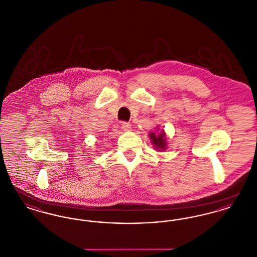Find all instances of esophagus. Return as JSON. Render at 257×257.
<instances>
[{"label":"esophagus","mask_w":257,"mask_h":257,"mask_svg":"<svg viewBox=\"0 0 257 257\" xmlns=\"http://www.w3.org/2000/svg\"><path fill=\"white\" fill-rule=\"evenodd\" d=\"M121 127H122L123 131H126V132L131 130V124L130 123L122 122V126Z\"/></svg>","instance_id":"esophagus-1"}]
</instances>
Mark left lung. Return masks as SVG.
<instances>
[{
  "label": "left lung",
  "instance_id": "obj_1",
  "mask_svg": "<svg viewBox=\"0 0 257 257\" xmlns=\"http://www.w3.org/2000/svg\"><path fill=\"white\" fill-rule=\"evenodd\" d=\"M149 136H150V139L152 141V144L155 145V147H157L158 149L164 150L166 148L167 143H166V139H165L166 138L165 132L160 133V135H158V136H156L154 133H150Z\"/></svg>",
  "mask_w": 257,
  "mask_h": 257
}]
</instances>
